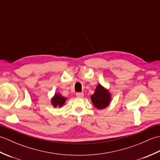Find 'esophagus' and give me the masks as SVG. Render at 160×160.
<instances>
[{
    "instance_id": "34e87169",
    "label": "esophagus",
    "mask_w": 160,
    "mask_h": 160,
    "mask_svg": "<svg viewBox=\"0 0 160 160\" xmlns=\"http://www.w3.org/2000/svg\"><path fill=\"white\" fill-rule=\"evenodd\" d=\"M76 96L77 97H79V98H82L84 96V93H80V92L76 93Z\"/></svg>"
}]
</instances>
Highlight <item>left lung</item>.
I'll list each match as a JSON object with an SVG mask.
<instances>
[{"instance_id":"1","label":"left lung","mask_w":160,"mask_h":160,"mask_svg":"<svg viewBox=\"0 0 160 160\" xmlns=\"http://www.w3.org/2000/svg\"><path fill=\"white\" fill-rule=\"evenodd\" d=\"M91 99L95 107L99 109H102L109 104L111 96L109 92L107 89H104L100 84H98L93 95L91 96Z\"/></svg>"}]
</instances>
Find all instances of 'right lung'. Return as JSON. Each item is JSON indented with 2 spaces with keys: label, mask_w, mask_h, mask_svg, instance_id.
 Instances as JSON below:
<instances>
[{
  "label": "right lung",
  "mask_w": 160,
  "mask_h": 160,
  "mask_svg": "<svg viewBox=\"0 0 160 160\" xmlns=\"http://www.w3.org/2000/svg\"><path fill=\"white\" fill-rule=\"evenodd\" d=\"M65 101H66L65 98L62 97L60 94H56L55 96L53 97V98L52 100V102L54 107H61L63 105V104L65 102Z\"/></svg>",
  "instance_id": "add662e5"
}]
</instances>
